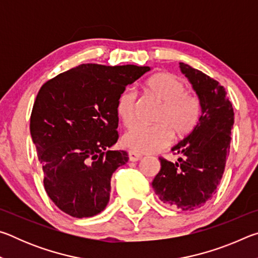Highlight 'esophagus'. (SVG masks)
Returning <instances> with one entry per match:
<instances>
[{
  "label": "esophagus",
  "mask_w": 258,
  "mask_h": 258,
  "mask_svg": "<svg viewBox=\"0 0 258 258\" xmlns=\"http://www.w3.org/2000/svg\"><path fill=\"white\" fill-rule=\"evenodd\" d=\"M128 157H130V160L131 161H138V160L141 159V155L137 154V152H134V151H130L128 152Z\"/></svg>",
  "instance_id": "1"
}]
</instances>
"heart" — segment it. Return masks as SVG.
Listing matches in <instances>:
<instances>
[{
	"label": "heart",
	"mask_w": 258,
	"mask_h": 258,
	"mask_svg": "<svg viewBox=\"0 0 258 258\" xmlns=\"http://www.w3.org/2000/svg\"><path fill=\"white\" fill-rule=\"evenodd\" d=\"M146 92L160 106L154 117V125H137L124 134L121 142L134 152L150 154L163 150L169 145L172 135L183 139L194 132L202 116V103L196 93L185 91L180 77L167 72L150 76L145 84ZM138 93L125 89L116 103V112L126 127L135 121Z\"/></svg>",
	"instance_id": "1"
}]
</instances>
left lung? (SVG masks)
I'll list each match as a JSON object with an SVG mask.
<instances>
[{
	"instance_id": "8db88e82",
	"label": "left lung",
	"mask_w": 258,
	"mask_h": 258,
	"mask_svg": "<svg viewBox=\"0 0 258 258\" xmlns=\"http://www.w3.org/2000/svg\"><path fill=\"white\" fill-rule=\"evenodd\" d=\"M180 67L200 99L202 116L194 132L172 148L173 154L183 155L178 161L159 157L152 187L164 204L194 211L213 197L223 176L234 112L220 83L186 63Z\"/></svg>"
}]
</instances>
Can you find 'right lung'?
I'll list each match as a JSON object with an SVG mask.
<instances>
[{"label": "right lung", "mask_w": 258, "mask_h": 258, "mask_svg": "<svg viewBox=\"0 0 258 258\" xmlns=\"http://www.w3.org/2000/svg\"><path fill=\"white\" fill-rule=\"evenodd\" d=\"M150 67L83 63L42 85L30 115V134L44 173V189L63 213L92 217L106 208L110 178L128 160L109 150L118 140L116 103Z\"/></svg>", "instance_id": "1"}]
</instances>
